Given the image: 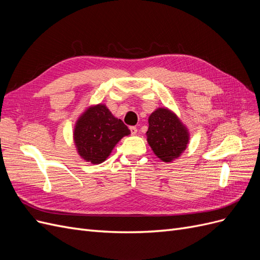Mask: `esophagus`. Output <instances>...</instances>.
I'll use <instances>...</instances> for the list:
<instances>
[{"label":"esophagus","mask_w":260,"mask_h":260,"mask_svg":"<svg viewBox=\"0 0 260 260\" xmlns=\"http://www.w3.org/2000/svg\"><path fill=\"white\" fill-rule=\"evenodd\" d=\"M130 132H131L132 136H136L138 133V129L136 127H130Z\"/></svg>","instance_id":"34e87169"}]
</instances>
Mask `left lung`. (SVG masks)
Returning a JSON list of instances; mask_svg holds the SVG:
<instances>
[{
  "label": "left lung",
  "mask_w": 260,
  "mask_h": 260,
  "mask_svg": "<svg viewBox=\"0 0 260 260\" xmlns=\"http://www.w3.org/2000/svg\"><path fill=\"white\" fill-rule=\"evenodd\" d=\"M147 143L165 162L181 156L190 142V133L180 118L167 107H159L148 117Z\"/></svg>",
  "instance_id": "obj_1"
}]
</instances>
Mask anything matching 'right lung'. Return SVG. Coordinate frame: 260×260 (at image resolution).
Listing matches in <instances>:
<instances>
[{
  "instance_id": "right-lung-1",
  "label": "right lung",
  "mask_w": 260,
  "mask_h": 260,
  "mask_svg": "<svg viewBox=\"0 0 260 260\" xmlns=\"http://www.w3.org/2000/svg\"><path fill=\"white\" fill-rule=\"evenodd\" d=\"M130 135L121 119L116 118L104 104L89 106L78 118L74 142L85 161L98 165L106 160L119 141Z\"/></svg>"
}]
</instances>
